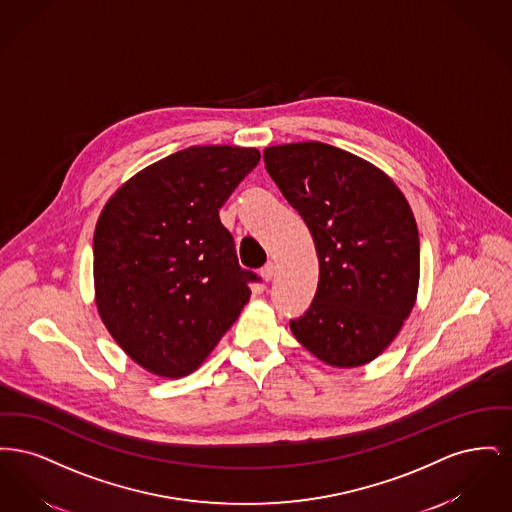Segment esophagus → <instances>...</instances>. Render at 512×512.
Instances as JSON below:
<instances>
[{
  "mask_svg": "<svg viewBox=\"0 0 512 512\" xmlns=\"http://www.w3.org/2000/svg\"><path fill=\"white\" fill-rule=\"evenodd\" d=\"M274 272H276V267H274V263H267L265 267L261 268V278H263L265 282H270V280L274 278Z\"/></svg>",
  "mask_w": 512,
  "mask_h": 512,
  "instance_id": "34e87169",
  "label": "esophagus"
}]
</instances>
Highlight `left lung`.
<instances>
[{
    "label": "left lung",
    "instance_id": "left-lung-1",
    "mask_svg": "<svg viewBox=\"0 0 512 512\" xmlns=\"http://www.w3.org/2000/svg\"><path fill=\"white\" fill-rule=\"evenodd\" d=\"M263 159L317 249V293L290 322L295 340L334 368L374 361L416 303L420 242L409 201L386 172L340 147L282 144L265 147Z\"/></svg>",
    "mask_w": 512,
    "mask_h": 512
}]
</instances>
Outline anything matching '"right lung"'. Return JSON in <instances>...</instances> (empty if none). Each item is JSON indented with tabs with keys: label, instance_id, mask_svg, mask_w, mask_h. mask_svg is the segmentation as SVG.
<instances>
[{
	"label": "right lung",
	"instance_id": "right-lung-1",
	"mask_svg": "<svg viewBox=\"0 0 512 512\" xmlns=\"http://www.w3.org/2000/svg\"><path fill=\"white\" fill-rule=\"evenodd\" d=\"M259 149L192 146L126 180L94 232L99 318L122 351L161 378L192 374L249 301L219 209Z\"/></svg>",
	"mask_w": 512,
	"mask_h": 512
}]
</instances>
